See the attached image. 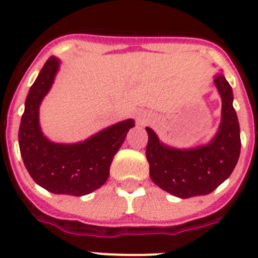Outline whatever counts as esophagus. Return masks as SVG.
I'll list each match as a JSON object with an SVG mask.
<instances>
[{
	"label": "esophagus",
	"instance_id": "esophagus-1",
	"mask_svg": "<svg viewBox=\"0 0 258 258\" xmlns=\"http://www.w3.org/2000/svg\"><path fill=\"white\" fill-rule=\"evenodd\" d=\"M136 120L140 125H145L150 120V115L147 112H138L136 115Z\"/></svg>",
	"mask_w": 258,
	"mask_h": 258
}]
</instances>
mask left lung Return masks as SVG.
Returning <instances> with one entry per match:
<instances>
[{
	"label": "left lung",
	"instance_id": "8db88e82",
	"mask_svg": "<svg viewBox=\"0 0 258 258\" xmlns=\"http://www.w3.org/2000/svg\"><path fill=\"white\" fill-rule=\"evenodd\" d=\"M222 98V118L217 136L209 145L192 150L166 147L155 132L146 127V157L150 177L160 188L187 199L208 195L230 177L240 155V127L232 107V90L222 75L214 79Z\"/></svg>",
	"mask_w": 258,
	"mask_h": 258
}]
</instances>
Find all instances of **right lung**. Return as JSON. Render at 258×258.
Listing matches in <instances>:
<instances>
[{
  "label": "right lung",
  "instance_id": "right-lung-1",
  "mask_svg": "<svg viewBox=\"0 0 258 258\" xmlns=\"http://www.w3.org/2000/svg\"><path fill=\"white\" fill-rule=\"evenodd\" d=\"M58 67V59L50 56L29 89L19 127L20 154L28 173L41 187L52 194L83 197L107 181L113 156L134 121L129 118L117 122L75 145L47 141L38 124V108Z\"/></svg>",
  "mask_w": 258,
  "mask_h": 258
}]
</instances>
